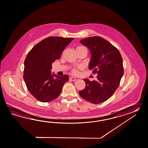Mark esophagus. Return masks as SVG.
Wrapping results in <instances>:
<instances>
[{
  "label": "esophagus",
  "mask_w": 148,
  "mask_h": 148,
  "mask_svg": "<svg viewBox=\"0 0 148 148\" xmlns=\"http://www.w3.org/2000/svg\"><path fill=\"white\" fill-rule=\"evenodd\" d=\"M69 79L70 80H71V81L75 82V81H76V78H74V77H70L69 78Z\"/></svg>",
  "instance_id": "1"
}]
</instances>
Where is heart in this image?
Returning <instances> with one entry per match:
<instances>
[{"mask_svg": "<svg viewBox=\"0 0 148 148\" xmlns=\"http://www.w3.org/2000/svg\"><path fill=\"white\" fill-rule=\"evenodd\" d=\"M82 50H85V51H87V48L83 46H79L77 47L76 48V52H78V51H82ZM80 68H78V69H73L72 70V74L73 75H77L78 73V69H79Z\"/></svg>", "mask_w": 148, "mask_h": 148, "instance_id": "obj_1", "label": "heart"}]
</instances>
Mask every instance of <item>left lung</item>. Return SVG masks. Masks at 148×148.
Segmentation results:
<instances>
[{"label":"left lung","mask_w":148,"mask_h":148,"mask_svg":"<svg viewBox=\"0 0 148 148\" xmlns=\"http://www.w3.org/2000/svg\"><path fill=\"white\" fill-rule=\"evenodd\" d=\"M80 42L90 50L88 68L98 75L97 80L84 79L86 86L79 94L88 102L100 103L110 98L120 85L124 73L121 55L116 47L100 36L90 37Z\"/></svg>","instance_id":"obj_1"}]
</instances>
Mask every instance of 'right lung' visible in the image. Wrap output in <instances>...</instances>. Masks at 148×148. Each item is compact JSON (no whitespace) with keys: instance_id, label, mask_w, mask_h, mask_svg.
<instances>
[{"instance_id":"obj_1","label":"right lung","mask_w":148,"mask_h":148,"mask_svg":"<svg viewBox=\"0 0 148 148\" xmlns=\"http://www.w3.org/2000/svg\"><path fill=\"white\" fill-rule=\"evenodd\" d=\"M73 40L50 36L38 42L27 54L23 77L27 89L38 101L49 102L57 98L68 81V75L60 77L52 74L51 70L53 62L60 59L63 50Z\"/></svg>"}]
</instances>
